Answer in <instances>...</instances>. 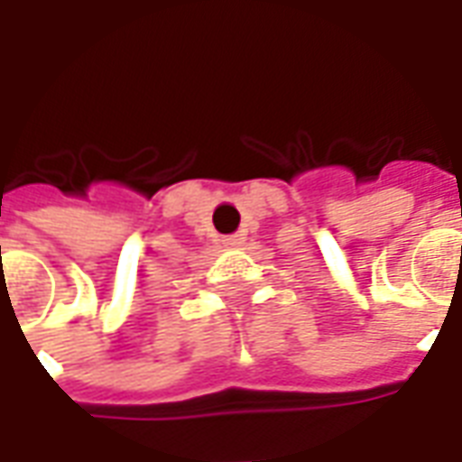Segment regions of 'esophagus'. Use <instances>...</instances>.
Instances as JSON below:
<instances>
[{
    "instance_id": "esophagus-1",
    "label": "esophagus",
    "mask_w": 462,
    "mask_h": 462,
    "mask_svg": "<svg viewBox=\"0 0 462 462\" xmlns=\"http://www.w3.org/2000/svg\"><path fill=\"white\" fill-rule=\"evenodd\" d=\"M222 245L225 247H237V245H242V237L240 235H227V237H222Z\"/></svg>"
}]
</instances>
